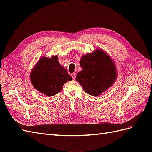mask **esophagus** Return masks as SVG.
<instances>
[{
    "mask_svg": "<svg viewBox=\"0 0 152 152\" xmlns=\"http://www.w3.org/2000/svg\"><path fill=\"white\" fill-rule=\"evenodd\" d=\"M75 77H76V73H72V77L73 79H75Z\"/></svg>",
    "mask_w": 152,
    "mask_h": 152,
    "instance_id": "obj_1",
    "label": "esophagus"
}]
</instances>
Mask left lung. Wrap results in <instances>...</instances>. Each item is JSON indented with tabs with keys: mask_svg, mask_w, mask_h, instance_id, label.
<instances>
[{
	"mask_svg": "<svg viewBox=\"0 0 152 152\" xmlns=\"http://www.w3.org/2000/svg\"><path fill=\"white\" fill-rule=\"evenodd\" d=\"M80 65L82 70L77 73L76 80L86 93L91 96L100 95L111 87L117 79L115 64L102 49L83 55Z\"/></svg>",
	"mask_w": 152,
	"mask_h": 152,
	"instance_id": "left-lung-1",
	"label": "left lung"
}]
</instances>
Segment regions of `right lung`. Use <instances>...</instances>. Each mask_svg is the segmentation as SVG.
<instances>
[{
    "instance_id": "1",
    "label": "right lung",
    "mask_w": 152,
    "mask_h": 152,
    "mask_svg": "<svg viewBox=\"0 0 152 152\" xmlns=\"http://www.w3.org/2000/svg\"><path fill=\"white\" fill-rule=\"evenodd\" d=\"M72 79L65 68L59 64L58 56L42 57L30 73L34 87L41 93L53 96L61 91L63 86Z\"/></svg>"
}]
</instances>
